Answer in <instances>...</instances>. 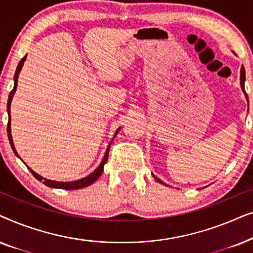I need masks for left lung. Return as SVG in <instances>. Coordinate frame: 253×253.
Masks as SVG:
<instances>
[{
	"label": "left lung",
	"instance_id": "8db88e82",
	"mask_svg": "<svg viewBox=\"0 0 253 253\" xmlns=\"http://www.w3.org/2000/svg\"><path fill=\"white\" fill-rule=\"evenodd\" d=\"M244 83H245V70H244V67H242L241 68V87H242V91H243L244 93H245V88H244ZM245 96H247V99H248V95H247V93H245ZM153 177L157 179L158 182H160V183H162V181L161 179H159L157 176H154L153 175Z\"/></svg>",
	"mask_w": 253,
	"mask_h": 253
}]
</instances>
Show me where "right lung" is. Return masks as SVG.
Returning <instances> with one entry per match:
<instances>
[{"instance_id": "obj_1", "label": "right lung", "mask_w": 253, "mask_h": 253, "mask_svg": "<svg viewBox=\"0 0 253 253\" xmlns=\"http://www.w3.org/2000/svg\"><path fill=\"white\" fill-rule=\"evenodd\" d=\"M26 56L27 55H25L22 60H20V62L18 63V67H17L16 69V72H15V78H13V81H15V84H13V88L12 91L10 92L9 94V98H8V106H6V108H8V115H9V122H8V137H9V141H10V145H11V148L12 151L15 152V154L17 155V157L19 158L18 153L16 152V148H15V145H13V141H12V137H11V123H10V121H11V116H10V106H11V100H12V96L13 94H15L16 92V88H17V82H18V76H19V72L20 70H22L23 68V64L24 62H25L26 60ZM120 129H117V131L115 132V136L117 134V132H119ZM110 144H112V141H110L108 147H107L106 150V153H105V157H103L101 164H100V166L98 168L95 169L94 171L92 172V174H89L88 176H86V177L82 178V179H77V181H74V182H56V181H50V179H47V178H43L42 176L38 175L36 171H33L32 169L29 168L31 172H32V175L36 177L38 181H43L44 185L49 186V188H56V189H64V190H76V189H82V188H85V186H88L91 185L92 183H94L96 179H98L100 176H101L102 171H103V166H105V164L107 162V160H108V154H109V148H110Z\"/></svg>"}]
</instances>
